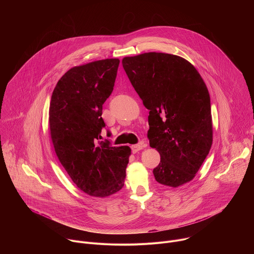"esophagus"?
Returning a JSON list of instances; mask_svg holds the SVG:
<instances>
[{"label": "esophagus", "mask_w": 254, "mask_h": 254, "mask_svg": "<svg viewBox=\"0 0 254 254\" xmlns=\"http://www.w3.org/2000/svg\"><path fill=\"white\" fill-rule=\"evenodd\" d=\"M144 146H145V145H144L143 143H139V144H133V145H131V151H132V153H136L137 151L141 150V149H142Z\"/></svg>", "instance_id": "34e87169"}]
</instances>
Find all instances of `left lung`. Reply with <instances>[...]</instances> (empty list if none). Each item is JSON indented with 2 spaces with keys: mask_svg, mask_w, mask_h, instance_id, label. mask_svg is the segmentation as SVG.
<instances>
[{
  "mask_svg": "<svg viewBox=\"0 0 254 254\" xmlns=\"http://www.w3.org/2000/svg\"><path fill=\"white\" fill-rule=\"evenodd\" d=\"M123 67L149 110V145L160 154L155 180L174 188L191 181L213 142L211 99L201 75L186 59L158 52L125 57Z\"/></svg>",
  "mask_w": 254,
  "mask_h": 254,
  "instance_id": "obj_1",
  "label": "left lung"
}]
</instances>
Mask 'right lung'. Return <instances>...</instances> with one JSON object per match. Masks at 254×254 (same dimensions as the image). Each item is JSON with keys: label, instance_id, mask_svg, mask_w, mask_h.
I'll list each match as a JSON object with an SVG mask.
<instances>
[{"label": "right lung", "instance_id": "obj_1", "mask_svg": "<svg viewBox=\"0 0 254 254\" xmlns=\"http://www.w3.org/2000/svg\"><path fill=\"white\" fill-rule=\"evenodd\" d=\"M119 64L115 58L71 68L57 82L50 101L49 127L56 155L74 184L95 197L123 188L130 154L128 146L100 140L106 127L103 104L114 90Z\"/></svg>", "mask_w": 254, "mask_h": 254}]
</instances>
